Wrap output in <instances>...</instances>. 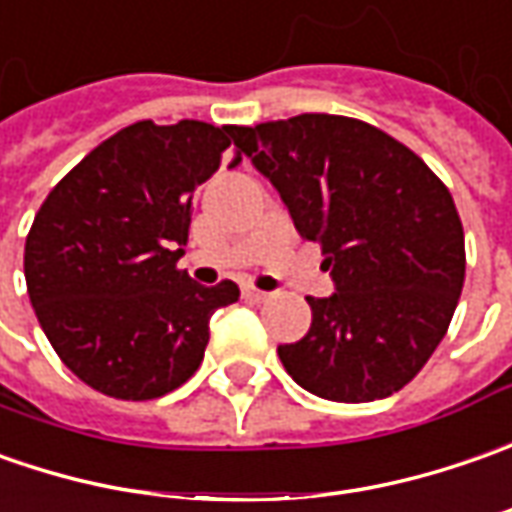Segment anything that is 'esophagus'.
I'll use <instances>...</instances> for the list:
<instances>
[{"mask_svg": "<svg viewBox=\"0 0 512 512\" xmlns=\"http://www.w3.org/2000/svg\"><path fill=\"white\" fill-rule=\"evenodd\" d=\"M243 297H246L249 303H266V300H272L269 291H260L255 289V286H243Z\"/></svg>", "mask_w": 512, "mask_h": 512, "instance_id": "1", "label": "esophagus"}]
</instances>
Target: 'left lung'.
I'll use <instances>...</instances> for the list:
<instances>
[{
	"label": "left lung",
	"instance_id": "left-lung-1",
	"mask_svg": "<svg viewBox=\"0 0 512 512\" xmlns=\"http://www.w3.org/2000/svg\"><path fill=\"white\" fill-rule=\"evenodd\" d=\"M300 238L320 243L337 291L306 297L311 328L280 345L289 377L331 402L391 397L448 334L465 283V232L431 167L360 118L303 113L235 127Z\"/></svg>",
	"mask_w": 512,
	"mask_h": 512
}]
</instances>
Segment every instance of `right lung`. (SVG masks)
Masks as SVG:
<instances>
[{"instance_id": "right-lung-1", "label": "right lung", "mask_w": 512, "mask_h": 512, "mask_svg": "<svg viewBox=\"0 0 512 512\" xmlns=\"http://www.w3.org/2000/svg\"><path fill=\"white\" fill-rule=\"evenodd\" d=\"M235 127L135 121L50 189L25 240V280L59 360L98 394L164 397L198 371L209 317L240 297L178 269L192 195ZM240 155L232 161L238 164Z\"/></svg>"}]
</instances>
